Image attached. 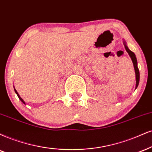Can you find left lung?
Listing matches in <instances>:
<instances>
[{
    "label": "left lung",
    "instance_id": "obj_1",
    "mask_svg": "<svg viewBox=\"0 0 152 152\" xmlns=\"http://www.w3.org/2000/svg\"><path fill=\"white\" fill-rule=\"evenodd\" d=\"M123 44H124L125 50H127V52L128 53L129 56H130L132 63H133L134 71H135V77H136V87H135V89H136V88L138 87V85H139V82H140V72H139V69H138V67H137V61L135 54H134L133 52L131 51V50L129 49L128 46H127L126 44H125V41H124V42H123Z\"/></svg>",
    "mask_w": 152,
    "mask_h": 152
}]
</instances>
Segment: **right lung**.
<instances>
[{"label": "right lung", "instance_id": "1", "mask_svg": "<svg viewBox=\"0 0 152 152\" xmlns=\"http://www.w3.org/2000/svg\"><path fill=\"white\" fill-rule=\"evenodd\" d=\"M14 89H15V91L16 94H17V95H18V98L20 99V101H21V102H22V103H23V104H25V102H24V100H23V99H22L21 98V97H20V95H19V94L18 93V91H17V90H16V89H15V87H14Z\"/></svg>", "mask_w": 152, "mask_h": 152}]
</instances>
